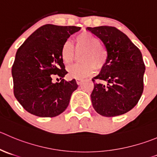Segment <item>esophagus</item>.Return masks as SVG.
Returning <instances> with one entry per match:
<instances>
[{
	"mask_svg": "<svg viewBox=\"0 0 157 157\" xmlns=\"http://www.w3.org/2000/svg\"><path fill=\"white\" fill-rule=\"evenodd\" d=\"M83 82L82 78H76V82L78 85H80Z\"/></svg>",
	"mask_w": 157,
	"mask_h": 157,
	"instance_id": "34e87169",
	"label": "esophagus"
}]
</instances>
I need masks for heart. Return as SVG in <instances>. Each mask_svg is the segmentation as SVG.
Returning a JSON list of instances; mask_svg holds the SVG:
<instances>
[{"instance_id":"obj_1","label":"heart","mask_w":157,"mask_h":157,"mask_svg":"<svg viewBox=\"0 0 157 157\" xmlns=\"http://www.w3.org/2000/svg\"><path fill=\"white\" fill-rule=\"evenodd\" d=\"M74 42L75 50L83 52L80 55L81 63L68 68L70 77L83 78L93 74L95 67L100 69L105 66L108 60V52L95 35L89 31H82L75 36ZM60 56L65 65H69L74 60V48L68 40L62 44Z\"/></svg>"}]
</instances>
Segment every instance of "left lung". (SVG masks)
Masks as SVG:
<instances>
[{"label": "left lung", "mask_w": 157, "mask_h": 157, "mask_svg": "<svg viewBox=\"0 0 157 157\" xmlns=\"http://www.w3.org/2000/svg\"><path fill=\"white\" fill-rule=\"evenodd\" d=\"M87 30L100 38L108 52L106 64L92 78V106L105 117L126 113L138 103L143 92L146 67L141 52L115 27H88Z\"/></svg>", "instance_id": "obj_1"}]
</instances>
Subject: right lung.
Returning a JSON list of instances; mask_svg holds the SVG:
<instances>
[{
  "instance_id": "add662e5",
  "label": "right lung",
  "mask_w": 157,
  "mask_h": 157,
  "mask_svg": "<svg viewBox=\"0 0 157 157\" xmlns=\"http://www.w3.org/2000/svg\"><path fill=\"white\" fill-rule=\"evenodd\" d=\"M80 29L43 25L17 49L11 69L14 94L27 112L39 117H55L66 109L78 85L75 79L67 82L63 78L68 71L60 51L64 41ZM55 76L61 81L54 83Z\"/></svg>"
}]
</instances>
